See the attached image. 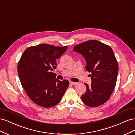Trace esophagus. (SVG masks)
<instances>
[{"label":"esophagus","mask_w":135,"mask_h":135,"mask_svg":"<svg viewBox=\"0 0 135 135\" xmlns=\"http://www.w3.org/2000/svg\"><path fill=\"white\" fill-rule=\"evenodd\" d=\"M70 83L71 85H76V84H77V83L73 82V81H70Z\"/></svg>","instance_id":"34e87169"}]
</instances>
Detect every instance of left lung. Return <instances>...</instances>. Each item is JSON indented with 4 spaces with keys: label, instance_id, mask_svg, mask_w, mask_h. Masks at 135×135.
I'll use <instances>...</instances> for the list:
<instances>
[{
    "label": "left lung",
    "instance_id": "8db88e82",
    "mask_svg": "<svg viewBox=\"0 0 135 135\" xmlns=\"http://www.w3.org/2000/svg\"><path fill=\"white\" fill-rule=\"evenodd\" d=\"M73 51L82 55L86 61L85 69L91 73L92 83L84 84L86 91L81 100L88 107H99L110 99L116 85L118 64L113 51L96 40L77 44Z\"/></svg>",
    "mask_w": 135,
    "mask_h": 135
}]
</instances>
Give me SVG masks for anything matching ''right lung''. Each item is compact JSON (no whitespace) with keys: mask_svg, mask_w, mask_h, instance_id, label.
<instances>
[{"mask_svg":"<svg viewBox=\"0 0 135 135\" xmlns=\"http://www.w3.org/2000/svg\"><path fill=\"white\" fill-rule=\"evenodd\" d=\"M67 48L48 44L29 47L18 61L17 71L22 86L32 102L40 107H54L69 87L68 80L56 79L52 71L56 68V60Z\"/></svg>","mask_w":135,"mask_h":135,"instance_id":"1","label":"right lung"}]
</instances>
